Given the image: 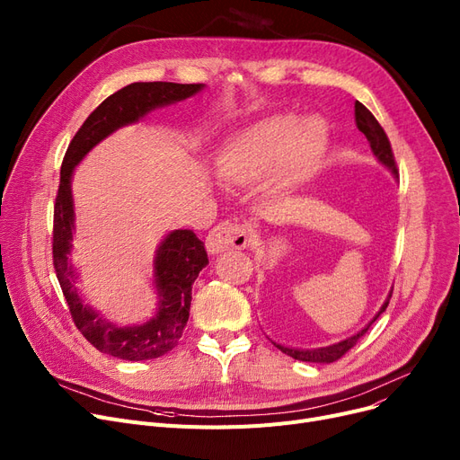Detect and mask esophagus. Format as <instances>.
I'll return each mask as SVG.
<instances>
[{
    "instance_id": "34e87169",
    "label": "esophagus",
    "mask_w": 460,
    "mask_h": 460,
    "mask_svg": "<svg viewBox=\"0 0 460 460\" xmlns=\"http://www.w3.org/2000/svg\"><path fill=\"white\" fill-rule=\"evenodd\" d=\"M252 236L244 226L233 222L217 224L207 236V250L210 253H222L226 250H244L250 246Z\"/></svg>"
}]
</instances>
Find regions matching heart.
Here are the masks:
<instances>
[{
	"mask_svg": "<svg viewBox=\"0 0 460 460\" xmlns=\"http://www.w3.org/2000/svg\"><path fill=\"white\" fill-rule=\"evenodd\" d=\"M323 120L278 115L238 136L222 158V173L231 182L246 184L264 175L274 188L304 184L326 147Z\"/></svg>",
	"mask_w": 460,
	"mask_h": 460,
	"instance_id": "b5f03b06",
	"label": "heart"
}]
</instances>
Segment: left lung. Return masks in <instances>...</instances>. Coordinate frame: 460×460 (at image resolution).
<instances>
[{"mask_svg": "<svg viewBox=\"0 0 460 460\" xmlns=\"http://www.w3.org/2000/svg\"><path fill=\"white\" fill-rule=\"evenodd\" d=\"M354 119H356V127L359 132H364L369 145H371V151L375 153V156L378 158L380 164H384L388 169H392V173L395 179H399V169H397V164H395V156H394V151H392V145H390V139L388 136H385L384 128L380 127L378 120L375 119V115L361 104L356 101L354 104ZM390 298H392V291L388 295V298H385V302L382 304L380 311L375 315V319L364 328L359 330L358 333L347 337V340L335 343V345H330V347H323V349H311V350H300V349H288V347H281L278 343H274L281 352H285L287 356H291L295 359H300V361H311V364H332V361H337L341 356H345L358 341L361 335H366V332L371 328V324L380 317V313L385 311V307H388L390 304Z\"/></svg>", "mask_w": 460, "mask_h": 460, "instance_id": "8db88e82", "label": "left lung"}]
</instances>
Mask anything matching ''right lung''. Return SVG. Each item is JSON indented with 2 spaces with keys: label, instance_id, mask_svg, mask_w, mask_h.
I'll list each match as a JSON object with an SVG mask.
<instances>
[{
  "label": "right lung",
  "instance_id": "obj_1",
  "mask_svg": "<svg viewBox=\"0 0 460 460\" xmlns=\"http://www.w3.org/2000/svg\"><path fill=\"white\" fill-rule=\"evenodd\" d=\"M203 87V84L136 82L119 89L85 119L65 153L54 205V269L72 321L85 340L104 354L141 361L160 358L172 350L179 343L190 317L191 285L208 264V257L196 233L190 229L172 231L160 243L155 257V285L158 293L155 317L143 324L125 328L102 319L101 313L84 304L76 287L78 276L68 261L75 231L72 173L94 145L117 128L137 123L155 108L184 101Z\"/></svg>",
  "mask_w": 460,
  "mask_h": 460
}]
</instances>
